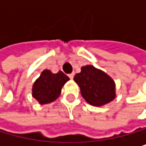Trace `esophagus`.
Segmentation results:
<instances>
[{"label": "esophagus", "mask_w": 146, "mask_h": 146, "mask_svg": "<svg viewBox=\"0 0 146 146\" xmlns=\"http://www.w3.org/2000/svg\"><path fill=\"white\" fill-rule=\"evenodd\" d=\"M68 76H69L70 79H74V72H72V74H68Z\"/></svg>", "instance_id": "34e87169"}]
</instances>
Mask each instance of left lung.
Here are the masks:
<instances>
[{"label": "left lung", "instance_id": "1", "mask_svg": "<svg viewBox=\"0 0 146 146\" xmlns=\"http://www.w3.org/2000/svg\"><path fill=\"white\" fill-rule=\"evenodd\" d=\"M74 81L80 88V94L85 101L93 106H102L115 97V85L114 80L102 70L93 66L81 67Z\"/></svg>", "mask_w": 146, "mask_h": 146}]
</instances>
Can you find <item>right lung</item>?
Here are the masks:
<instances>
[{
  "instance_id": "obj_1",
  "label": "right lung",
  "mask_w": 146,
  "mask_h": 146,
  "mask_svg": "<svg viewBox=\"0 0 146 146\" xmlns=\"http://www.w3.org/2000/svg\"><path fill=\"white\" fill-rule=\"evenodd\" d=\"M68 80L69 77L63 72L52 74L50 70H44L34 82L32 96L40 104L52 102L59 96L61 89Z\"/></svg>"
}]
</instances>
